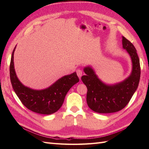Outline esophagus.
<instances>
[{
  "instance_id": "34e87169",
  "label": "esophagus",
  "mask_w": 149,
  "mask_h": 149,
  "mask_svg": "<svg viewBox=\"0 0 149 149\" xmlns=\"http://www.w3.org/2000/svg\"><path fill=\"white\" fill-rule=\"evenodd\" d=\"M76 73H77V76L79 77V79H81L82 75H83V71H82L81 69H78V70H77Z\"/></svg>"
}]
</instances>
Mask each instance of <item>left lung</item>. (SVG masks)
<instances>
[{"label":"left lung","instance_id":"8db88e82","mask_svg":"<svg viewBox=\"0 0 149 149\" xmlns=\"http://www.w3.org/2000/svg\"><path fill=\"white\" fill-rule=\"evenodd\" d=\"M122 45L131 56L132 63L131 74L124 81L115 84H106L99 79L91 66L84 68L86 75L81 77V80L88 89L86 102L88 107L95 112L111 113L122 110L137 90L141 74L137 51L133 44L123 36Z\"/></svg>","mask_w":149,"mask_h":149}]
</instances>
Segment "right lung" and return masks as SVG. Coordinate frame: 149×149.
I'll list each match as a JSON object with an SVG mask.
<instances>
[{"instance_id":"obj_1","label":"right lung","mask_w":149,"mask_h":149,"mask_svg":"<svg viewBox=\"0 0 149 149\" xmlns=\"http://www.w3.org/2000/svg\"><path fill=\"white\" fill-rule=\"evenodd\" d=\"M12 52L9 74L13 88L22 103L28 109L36 113L50 115L59 110L63 105L66 93L79 79L76 72L65 75L49 88L36 90L25 86L16 75L14 67V52Z\"/></svg>"}]
</instances>
